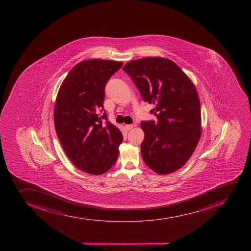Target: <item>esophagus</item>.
Masks as SVG:
<instances>
[{"instance_id": "obj_1", "label": "esophagus", "mask_w": 251, "mask_h": 251, "mask_svg": "<svg viewBox=\"0 0 251 251\" xmlns=\"http://www.w3.org/2000/svg\"><path fill=\"white\" fill-rule=\"evenodd\" d=\"M133 127H134V125H133V124H127V125L125 126V127H126V129H127V131H129V130L132 129V128H133Z\"/></svg>"}]
</instances>
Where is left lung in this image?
<instances>
[{
	"instance_id": "left-lung-1",
	"label": "left lung",
	"mask_w": 251,
	"mask_h": 251,
	"mask_svg": "<svg viewBox=\"0 0 251 251\" xmlns=\"http://www.w3.org/2000/svg\"><path fill=\"white\" fill-rule=\"evenodd\" d=\"M123 70L132 78L157 121H143L142 145L145 164L165 175L188 161L201 138V102L196 87L178 65L169 59L132 60Z\"/></svg>"
}]
</instances>
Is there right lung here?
<instances>
[{"label":"right lung","instance_id":"right-lung-1","mask_svg":"<svg viewBox=\"0 0 251 251\" xmlns=\"http://www.w3.org/2000/svg\"><path fill=\"white\" fill-rule=\"evenodd\" d=\"M123 63L84 60L73 67L58 92L54 124L60 144L70 161L82 171L100 175L114 166L123 142L120 130L107 121L103 110L104 87Z\"/></svg>","mask_w":251,"mask_h":251}]
</instances>
